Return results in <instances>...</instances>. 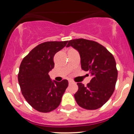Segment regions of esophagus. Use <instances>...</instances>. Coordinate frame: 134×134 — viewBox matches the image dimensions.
I'll return each mask as SVG.
<instances>
[{
    "mask_svg": "<svg viewBox=\"0 0 134 134\" xmlns=\"http://www.w3.org/2000/svg\"><path fill=\"white\" fill-rule=\"evenodd\" d=\"M68 82H69V84H72V83H74V81H72V80H69Z\"/></svg>",
    "mask_w": 134,
    "mask_h": 134,
    "instance_id": "obj_1",
    "label": "esophagus"
}]
</instances>
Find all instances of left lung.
I'll list each match as a JSON object with an SVG mask.
<instances>
[{"label":"left lung","mask_w":134,"mask_h":134,"mask_svg":"<svg viewBox=\"0 0 134 134\" xmlns=\"http://www.w3.org/2000/svg\"><path fill=\"white\" fill-rule=\"evenodd\" d=\"M79 52L81 68L92 75L86 86L78 82L79 89L74 94L79 107L86 110H96L108 100L115 90L118 79L116 63L113 55L96 41L77 38L68 42Z\"/></svg>","instance_id":"1"}]
</instances>
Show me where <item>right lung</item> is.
I'll return each instance as SVG.
<instances>
[{
  "label": "right lung",
  "mask_w": 134,
  "mask_h": 134,
  "mask_svg": "<svg viewBox=\"0 0 134 134\" xmlns=\"http://www.w3.org/2000/svg\"><path fill=\"white\" fill-rule=\"evenodd\" d=\"M66 41H48L37 45L22 60L18 81L26 100L35 110L47 113L60 104L68 81H52L49 71L54 68L53 57L66 45Z\"/></svg>",
  "instance_id": "right-lung-1"
}]
</instances>
